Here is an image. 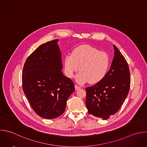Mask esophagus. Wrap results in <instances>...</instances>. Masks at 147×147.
<instances>
[{"mask_svg": "<svg viewBox=\"0 0 147 147\" xmlns=\"http://www.w3.org/2000/svg\"><path fill=\"white\" fill-rule=\"evenodd\" d=\"M75 89H76V90H77L81 89V87L79 86H78V85H75Z\"/></svg>", "mask_w": 147, "mask_h": 147, "instance_id": "esophagus-1", "label": "esophagus"}]
</instances>
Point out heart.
I'll use <instances>...</instances> for the list:
<instances>
[{
  "label": "heart",
  "instance_id": "1",
  "mask_svg": "<svg viewBox=\"0 0 147 147\" xmlns=\"http://www.w3.org/2000/svg\"><path fill=\"white\" fill-rule=\"evenodd\" d=\"M110 65L108 54L99 51L89 45H81L73 50L71 55L65 58V72L72 78L79 69L76 81L84 84L88 81L90 84L101 81L106 76Z\"/></svg>",
  "mask_w": 147,
  "mask_h": 147
}]
</instances>
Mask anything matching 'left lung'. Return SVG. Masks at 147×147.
<instances>
[{
	"mask_svg": "<svg viewBox=\"0 0 147 147\" xmlns=\"http://www.w3.org/2000/svg\"><path fill=\"white\" fill-rule=\"evenodd\" d=\"M115 56L105 77L92 86L86 88V105L88 113L107 120L121 108L131 85L129 66L114 45Z\"/></svg>",
	"mask_w": 147,
	"mask_h": 147,
	"instance_id": "obj_1",
	"label": "left lung"
}]
</instances>
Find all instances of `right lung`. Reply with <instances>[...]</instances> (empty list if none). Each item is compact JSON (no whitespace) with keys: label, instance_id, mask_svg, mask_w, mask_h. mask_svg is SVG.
<instances>
[{"label":"right lung","instance_id":"obj_1","mask_svg":"<svg viewBox=\"0 0 147 147\" xmlns=\"http://www.w3.org/2000/svg\"><path fill=\"white\" fill-rule=\"evenodd\" d=\"M58 41L54 39L40 45L27 58L22 71L25 96L34 112L47 119L63 113L66 101L75 90L73 81L61 71Z\"/></svg>","mask_w":147,"mask_h":147}]
</instances>
